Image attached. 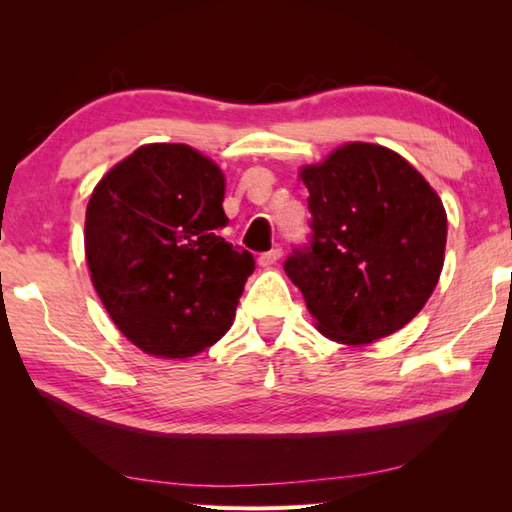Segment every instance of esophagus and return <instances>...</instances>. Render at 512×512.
<instances>
[{
    "mask_svg": "<svg viewBox=\"0 0 512 512\" xmlns=\"http://www.w3.org/2000/svg\"><path fill=\"white\" fill-rule=\"evenodd\" d=\"M280 259H282V248H273V250H268V253L259 255V266L268 268V266H273V264L280 262Z\"/></svg>",
    "mask_w": 512,
    "mask_h": 512,
    "instance_id": "esophagus-1",
    "label": "esophagus"
}]
</instances>
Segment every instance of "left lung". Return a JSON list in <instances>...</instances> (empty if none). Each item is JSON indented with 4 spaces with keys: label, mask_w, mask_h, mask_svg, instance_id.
Segmentation results:
<instances>
[{
    "label": "left lung",
    "mask_w": 512,
    "mask_h": 512,
    "mask_svg": "<svg viewBox=\"0 0 512 512\" xmlns=\"http://www.w3.org/2000/svg\"><path fill=\"white\" fill-rule=\"evenodd\" d=\"M311 246L284 264L316 329L345 345L391 336L420 314L445 264L447 212L400 153L348 142L300 167Z\"/></svg>",
    "instance_id": "left-lung-1"
}]
</instances>
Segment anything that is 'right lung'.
Wrapping results in <instances>:
<instances>
[{
	"mask_svg": "<svg viewBox=\"0 0 512 512\" xmlns=\"http://www.w3.org/2000/svg\"><path fill=\"white\" fill-rule=\"evenodd\" d=\"M225 176L187 144H144L92 189L85 259L112 323L142 352L187 359L232 327L255 259L216 237Z\"/></svg>",
	"mask_w": 512,
	"mask_h": 512,
	"instance_id": "add662e5",
	"label": "right lung"
}]
</instances>
